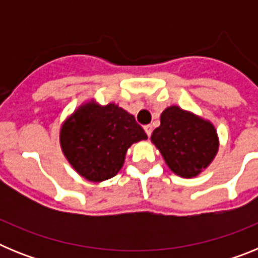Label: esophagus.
Here are the masks:
<instances>
[{
    "instance_id": "1",
    "label": "esophagus",
    "mask_w": 258,
    "mask_h": 258,
    "mask_svg": "<svg viewBox=\"0 0 258 258\" xmlns=\"http://www.w3.org/2000/svg\"><path fill=\"white\" fill-rule=\"evenodd\" d=\"M145 132H146V134H147V136H151V133H152V126L151 125H145Z\"/></svg>"
}]
</instances>
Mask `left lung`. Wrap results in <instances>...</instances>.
<instances>
[{"instance_id":"1","label":"left lung","mask_w":258,"mask_h":258,"mask_svg":"<svg viewBox=\"0 0 258 258\" xmlns=\"http://www.w3.org/2000/svg\"><path fill=\"white\" fill-rule=\"evenodd\" d=\"M160 121L151 141L172 172L191 178L206 169L218 150L213 125L177 106L168 107L161 113Z\"/></svg>"}]
</instances>
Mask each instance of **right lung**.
<instances>
[{
	"mask_svg": "<svg viewBox=\"0 0 258 258\" xmlns=\"http://www.w3.org/2000/svg\"><path fill=\"white\" fill-rule=\"evenodd\" d=\"M147 140L133 115L109 103H88L68 118L60 131L67 160L80 175L92 182L108 179L121 169L126 150Z\"/></svg>",
	"mask_w": 258,
	"mask_h": 258,
	"instance_id": "1",
	"label": "right lung"
}]
</instances>
